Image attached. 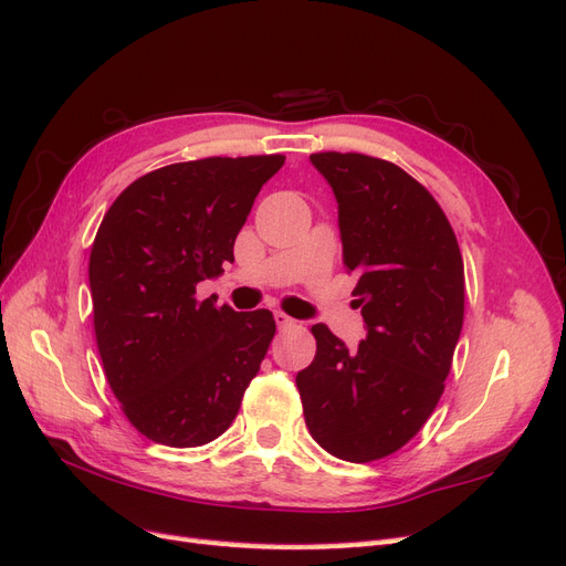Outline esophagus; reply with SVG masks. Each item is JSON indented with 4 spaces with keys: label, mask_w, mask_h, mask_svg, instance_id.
Wrapping results in <instances>:
<instances>
[{
    "label": "esophagus",
    "mask_w": 566,
    "mask_h": 566,
    "mask_svg": "<svg viewBox=\"0 0 566 566\" xmlns=\"http://www.w3.org/2000/svg\"><path fill=\"white\" fill-rule=\"evenodd\" d=\"M273 318H276V325L281 331H285V328H293V325L297 323L293 316H287V314H283V312H276L273 314Z\"/></svg>",
    "instance_id": "1"
}]
</instances>
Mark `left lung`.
<instances>
[{
    "label": "left lung",
    "mask_w": 566,
    "mask_h": 566,
    "mask_svg": "<svg viewBox=\"0 0 566 566\" xmlns=\"http://www.w3.org/2000/svg\"><path fill=\"white\" fill-rule=\"evenodd\" d=\"M312 163L337 198L342 256L368 335L347 349L328 325H312L316 356L297 389L321 449L370 462L406 447L441 399L465 314V269L439 202L399 165L337 150Z\"/></svg>",
    "instance_id": "left-lung-1"
}]
</instances>
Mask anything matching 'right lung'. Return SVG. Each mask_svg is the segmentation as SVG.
<instances>
[{"mask_svg": "<svg viewBox=\"0 0 566 566\" xmlns=\"http://www.w3.org/2000/svg\"><path fill=\"white\" fill-rule=\"evenodd\" d=\"M285 156L175 163L115 198L90 254L96 347L127 420L175 449L229 430L276 335L269 310L248 314L196 285L233 262L260 188Z\"/></svg>", "mask_w": 566, "mask_h": 566, "instance_id": "1", "label": "right lung"}]
</instances>
